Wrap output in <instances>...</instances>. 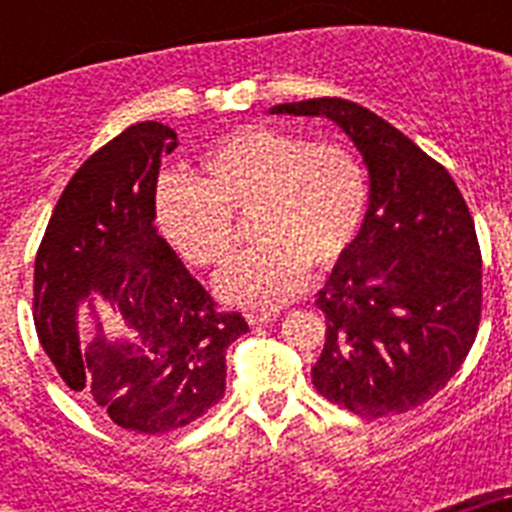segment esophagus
<instances>
[{
    "label": "esophagus",
    "mask_w": 512,
    "mask_h": 512,
    "mask_svg": "<svg viewBox=\"0 0 512 512\" xmlns=\"http://www.w3.org/2000/svg\"><path fill=\"white\" fill-rule=\"evenodd\" d=\"M246 318H248V325H266V323H274L277 315H274V312H251V315H246Z\"/></svg>",
    "instance_id": "1"
}]
</instances>
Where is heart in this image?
Returning <instances> with one entry per match:
<instances>
[{"instance_id": "b5f03b06", "label": "heart", "mask_w": 512, "mask_h": 512, "mask_svg": "<svg viewBox=\"0 0 512 512\" xmlns=\"http://www.w3.org/2000/svg\"><path fill=\"white\" fill-rule=\"evenodd\" d=\"M366 207V171L351 148L307 143L264 125L207 148L200 182L166 176L156 189L161 235L200 269L230 253L233 215H251L248 233L256 243L215 279L217 295L248 310H277L300 295L307 266H336L354 246Z\"/></svg>"}]
</instances>
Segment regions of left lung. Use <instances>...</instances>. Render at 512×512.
I'll return each instance as SVG.
<instances>
[{
  "label": "left lung",
  "mask_w": 512,
  "mask_h": 512,
  "mask_svg": "<svg viewBox=\"0 0 512 512\" xmlns=\"http://www.w3.org/2000/svg\"><path fill=\"white\" fill-rule=\"evenodd\" d=\"M269 112L328 117L369 171L364 225L318 292L328 328L312 384L361 418L408 413L446 387L477 338L482 253L467 202L438 161L356 102Z\"/></svg>",
  "instance_id": "8db88e82"
}]
</instances>
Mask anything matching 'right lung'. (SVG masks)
I'll use <instances>...</instances> for the list:
<instances>
[{
  "label": "right lung",
  "mask_w": 512,
  "mask_h": 512,
  "mask_svg": "<svg viewBox=\"0 0 512 512\" xmlns=\"http://www.w3.org/2000/svg\"><path fill=\"white\" fill-rule=\"evenodd\" d=\"M179 146L161 122H138L79 166L63 189L35 256V330L74 392L125 431L184 428L225 392V351L248 333L241 312L215 302L161 238L156 182L161 156ZM102 299L134 330L110 342L101 324L80 343L75 315ZM98 320V319H97Z\"/></svg>",
  "instance_id": "1"
}]
</instances>
